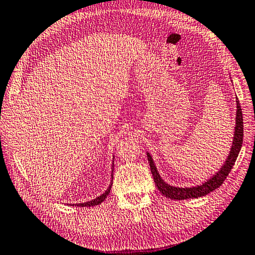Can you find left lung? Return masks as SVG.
I'll return each instance as SVG.
<instances>
[{
    "label": "left lung",
    "instance_id": "8db88e82",
    "mask_svg": "<svg viewBox=\"0 0 255 255\" xmlns=\"http://www.w3.org/2000/svg\"><path fill=\"white\" fill-rule=\"evenodd\" d=\"M237 124H235V132H234V139H233V145L231 148L230 155L228 159L225 160L224 165L222 166V168L219 170V173L213 176L211 179H208L207 182L204 184L198 185L195 187H186V188H180V187H174L170 186V185L166 184L161 177L159 176L158 172H157L156 166L154 164V160H152L151 156L149 152H147L148 157V163L150 166V172L152 174V177H154V182L156 184V187L159 189V192L163 194L164 196L172 198V200H187V198H197L202 197L204 195H207L208 193L215 191L217 187H220L222 184H223L226 177L229 176V173L235 164V160H237L239 152L241 150V147H242L243 142V116H242V109H241L240 101L237 100Z\"/></svg>",
    "mask_w": 255,
    "mask_h": 255
}]
</instances>
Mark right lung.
<instances>
[{
  "instance_id": "1",
  "label": "right lung",
  "mask_w": 255,
  "mask_h": 255,
  "mask_svg": "<svg viewBox=\"0 0 255 255\" xmlns=\"http://www.w3.org/2000/svg\"><path fill=\"white\" fill-rule=\"evenodd\" d=\"M114 167V165H113ZM113 172H114V168H113ZM112 186H113V180H112V184L109 185V187L107 188V191H106L104 194H101L100 196H98L97 198H95V200H92L90 202H85V203H80V204H73V205H77V206H82V207H90V206H95V205H99L103 203L106 198H107V196L109 195L110 193V189H112Z\"/></svg>"
}]
</instances>
